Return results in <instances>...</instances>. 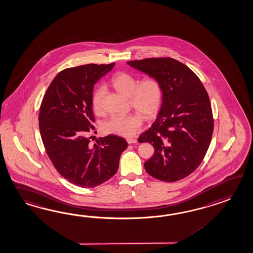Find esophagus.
Listing matches in <instances>:
<instances>
[{
	"label": "esophagus",
	"mask_w": 253,
	"mask_h": 253,
	"mask_svg": "<svg viewBox=\"0 0 253 253\" xmlns=\"http://www.w3.org/2000/svg\"><path fill=\"white\" fill-rule=\"evenodd\" d=\"M126 141H127L128 144H135V143L137 142V140L135 139V138H127V139H126Z\"/></svg>",
	"instance_id": "1"
}]
</instances>
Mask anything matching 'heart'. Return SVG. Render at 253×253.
I'll return each mask as SVG.
<instances>
[{"label": "heart", "instance_id": "b5f03b06", "mask_svg": "<svg viewBox=\"0 0 253 253\" xmlns=\"http://www.w3.org/2000/svg\"><path fill=\"white\" fill-rule=\"evenodd\" d=\"M110 84L120 94L129 96L132 107L147 119L154 118L162 106L164 88L158 77L148 76L138 82V78L127 72H118L112 77ZM106 90L98 86L92 95V106L94 113H104V99ZM142 118L138 114L113 116L104 125L108 134L120 136H132L141 127Z\"/></svg>", "mask_w": 253, "mask_h": 253}]
</instances>
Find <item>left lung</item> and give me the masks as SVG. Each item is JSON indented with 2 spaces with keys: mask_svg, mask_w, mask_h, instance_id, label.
Returning <instances> with one entry per match:
<instances>
[{
  "mask_svg": "<svg viewBox=\"0 0 253 253\" xmlns=\"http://www.w3.org/2000/svg\"><path fill=\"white\" fill-rule=\"evenodd\" d=\"M128 65L158 77L164 98L158 118L138 142H148L155 153L145 162L150 176L166 182L193 173L211 141L214 119L209 94L188 66L171 57L134 60Z\"/></svg>",
  "mask_w": 253,
  "mask_h": 253,
  "instance_id": "obj_1",
  "label": "left lung"
}]
</instances>
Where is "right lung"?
I'll list each match as a JSON object with an SVG mask.
<instances>
[{
    "label": "right lung",
    "instance_id": "right-lung-1",
    "mask_svg": "<svg viewBox=\"0 0 253 253\" xmlns=\"http://www.w3.org/2000/svg\"><path fill=\"white\" fill-rule=\"evenodd\" d=\"M114 65L89 64L64 69L42 100L39 128L48 158L61 176L81 188H94L110 179L127 147L118 135L100 137L93 146L91 136H86L94 129V84Z\"/></svg>",
    "mask_w": 253,
    "mask_h": 253
}]
</instances>
